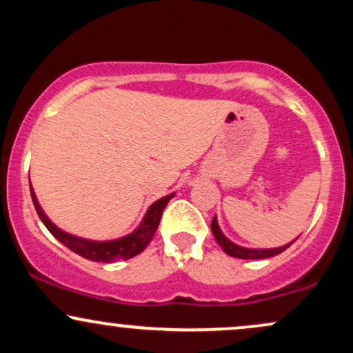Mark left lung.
Instances as JSON below:
<instances>
[{
	"instance_id": "left-lung-1",
	"label": "left lung",
	"mask_w": 353,
	"mask_h": 353,
	"mask_svg": "<svg viewBox=\"0 0 353 353\" xmlns=\"http://www.w3.org/2000/svg\"><path fill=\"white\" fill-rule=\"evenodd\" d=\"M210 229H212L214 237H216L217 244L222 247V250H224L228 255H230V257H237V259H252V261H255V259L274 257V255L283 252L287 247H290L294 244V242H290V244L277 247V249H245V247L236 245L234 242H230L229 239L221 232L216 217H214L212 222H210Z\"/></svg>"
}]
</instances>
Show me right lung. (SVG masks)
<instances>
[{
    "instance_id": "right-lung-1",
    "label": "right lung",
    "mask_w": 353,
    "mask_h": 353,
    "mask_svg": "<svg viewBox=\"0 0 353 353\" xmlns=\"http://www.w3.org/2000/svg\"><path fill=\"white\" fill-rule=\"evenodd\" d=\"M30 190H31V199H33L34 209L36 212H38L39 219H41L43 224L46 225V229L50 230L52 236L58 239L61 244H64L68 249L81 255V257L89 259V261H94V262H106V264H109V262H116V261H125V259H131L134 257V255L143 252L145 247L149 245V242H151L154 232L157 230V225H159L164 208L174 197V194H169V196L163 197V199L154 202L151 208H149L148 214H145L144 221L141 222L139 228H137L132 234H129V236L117 239V241L92 242V241H88V239L71 236V234L63 232V230L56 228L50 219L46 217V214L43 212L41 205L38 204V199H36L31 184H30Z\"/></svg>"
}]
</instances>
